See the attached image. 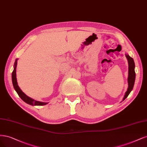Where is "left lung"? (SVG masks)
<instances>
[{"instance_id":"left-lung-1","label":"left lung","mask_w":147,"mask_h":147,"mask_svg":"<svg viewBox=\"0 0 147 147\" xmlns=\"http://www.w3.org/2000/svg\"><path fill=\"white\" fill-rule=\"evenodd\" d=\"M125 56L127 58L128 63V87L127 90L125 94L124 97L123 98V101L128 97L131 91L133 90L134 84L135 82V78H136V73H135V64L134 59L129 56V55L125 54Z\"/></svg>"}]
</instances>
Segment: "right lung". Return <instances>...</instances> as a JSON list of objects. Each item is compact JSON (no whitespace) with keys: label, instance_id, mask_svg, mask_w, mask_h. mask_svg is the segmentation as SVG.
<instances>
[{"label":"right lung","instance_id":"obj_1","mask_svg":"<svg viewBox=\"0 0 147 147\" xmlns=\"http://www.w3.org/2000/svg\"><path fill=\"white\" fill-rule=\"evenodd\" d=\"M17 63H18V59H16L14 64V69L12 72V82L13 87L16 91L18 95L20 97L24 102L27 103V104H29L32 106H42V105H47L48 103H45V102H39V101L34 100V99L29 97L26 94H24L22 90L20 89L19 86L17 82V78H16V67H17Z\"/></svg>","mask_w":147,"mask_h":147}]
</instances>
